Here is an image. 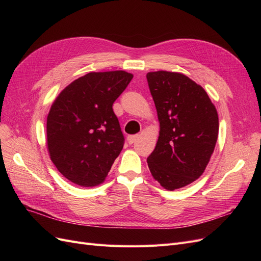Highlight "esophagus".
Returning a JSON list of instances; mask_svg holds the SVG:
<instances>
[{
	"mask_svg": "<svg viewBox=\"0 0 261 261\" xmlns=\"http://www.w3.org/2000/svg\"><path fill=\"white\" fill-rule=\"evenodd\" d=\"M138 135H129L128 137H127V141H128V144L129 145H132V144H134L135 143V141L138 139Z\"/></svg>",
	"mask_w": 261,
	"mask_h": 261,
	"instance_id": "esophagus-1",
	"label": "esophagus"
}]
</instances>
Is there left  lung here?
Segmentation results:
<instances>
[{"instance_id": "8db88e82", "label": "left lung", "mask_w": 261, "mask_h": 261, "mask_svg": "<svg viewBox=\"0 0 261 261\" xmlns=\"http://www.w3.org/2000/svg\"><path fill=\"white\" fill-rule=\"evenodd\" d=\"M147 81L160 123L148 167L162 187L174 191L206 170L218 139V112L202 87L184 74L158 70Z\"/></svg>"}]
</instances>
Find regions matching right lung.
<instances>
[{
    "label": "right lung",
    "mask_w": 261,
    "mask_h": 261,
    "mask_svg": "<svg viewBox=\"0 0 261 261\" xmlns=\"http://www.w3.org/2000/svg\"><path fill=\"white\" fill-rule=\"evenodd\" d=\"M133 80L124 70L88 73L54 100L46 118V146L52 162L72 183H103L124 145L112 106Z\"/></svg>",
    "instance_id": "1"
}]
</instances>
